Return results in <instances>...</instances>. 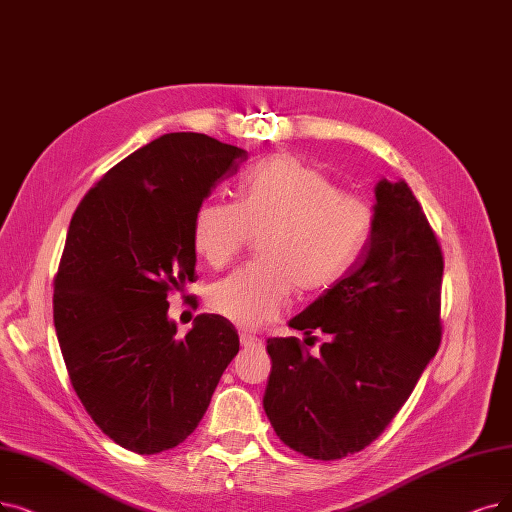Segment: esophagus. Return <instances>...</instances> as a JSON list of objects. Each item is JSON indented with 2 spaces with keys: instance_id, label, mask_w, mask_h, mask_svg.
Returning <instances> with one entry per match:
<instances>
[{
  "instance_id": "1",
  "label": "esophagus",
  "mask_w": 512,
  "mask_h": 512,
  "mask_svg": "<svg viewBox=\"0 0 512 512\" xmlns=\"http://www.w3.org/2000/svg\"><path fill=\"white\" fill-rule=\"evenodd\" d=\"M239 340H241V346H245V349H260V346H262V338L252 336L248 332H241Z\"/></svg>"
}]
</instances>
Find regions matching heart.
Listing matches in <instances>:
<instances>
[{
    "label": "heart",
    "instance_id": "1",
    "mask_svg": "<svg viewBox=\"0 0 512 512\" xmlns=\"http://www.w3.org/2000/svg\"><path fill=\"white\" fill-rule=\"evenodd\" d=\"M374 208L359 195L340 193L321 170L290 153L260 161L241 182L237 201L208 199L193 220V245L212 269L227 267L254 235L250 264L216 281L210 309L243 330L275 319L294 290L330 288L370 241Z\"/></svg>",
    "mask_w": 512,
    "mask_h": 512
}]
</instances>
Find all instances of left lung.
Returning a JSON list of instances; mask_svg holds the SVG:
<instances>
[{
  "label": "left lung",
  "mask_w": 512,
  "mask_h": 512,
  "mask_svg": "<svg viewBox=\"0 0 512 512\" xmlns=\"http://www.w3.org/2000/svg\"><path fill=\"white\" fill-rule=\"evenodd\" d=\"M443 254L403 180H378L374 231L359 260L290 321L298 338H269L264 412L277 437L313 460L361 452L412 395L441 344Z\"/></svg>",
  "instance_id": "8db88e82"
}]
</instances>
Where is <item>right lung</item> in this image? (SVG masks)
<instances>
[{"label":"right lung","instance_id":"right-lung-1","mask_svg":"<svg viewBox=\"0 0 512 512\" xmlns=\"http://www.w3.org/2000/svg\"><path fill=\"white\" fill-rule=\"evenodd\" d=\"M245 159L206 134H163L102 176L71 218L54 277L56 336L86 412L130 452L185 441L239 351L220 315H197L178 338L168 296L195 281L199 206Z\"/></svg>","mask_w":512,"mask_h":512}]
</instances>
